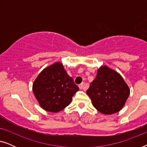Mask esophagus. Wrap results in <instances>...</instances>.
Instances as JSON below:
<instances>
[{
    "label": "esophagus",
    "instance_id": "obj_1",
    "mask_svg": "<svg viewBox=\"0 0 147 147\" xmlns=\"http://www.w3.org/2000/svg\"><path fill=\"white\" fill-rule=\"evenodd\" d=\"M79 88H80L81 90H86V85H85V84H84V83H82V84H80V85H79Z\"/></svg>",
    "mask_w": 147,
    "mask_h": 147
}]
</instances>
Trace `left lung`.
<instances>
[{
	"label": "left lung",
	"mask_w": 147,
	"mask_h": 147,
	"mask_svg": "<svg viewBox=\"0 0 147 147\" xmlns=\"http://www.w3.org/2000/svg\"><path fill=\"white\" fill-rule=\"evenodd\" d=\"M86 93L96 110L104 114L119 112L130 95V89L120 74L106 65L98 69Z\"/></svg>",
	"instance_id": "8db88e82"
}]
</instances>
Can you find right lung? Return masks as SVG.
<instances>
[{
    "label": "right lung",
    "instance_id": "obj_1",
    "mask_svg": "<svg viewBox=\"0 0 147 147\" xmlns=\"http://www.w3.org/2000/svg\"><path fill=\"white\" fill-rule=\"evenodd\" d=\"M79 90L60 62L45 67L33 84V92L41 107L47 112H58L71 102Z\"/></svg>",
    "mask_w": 147,
    "mask_h": 147
}]
</instances>
